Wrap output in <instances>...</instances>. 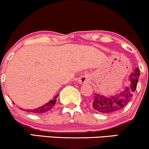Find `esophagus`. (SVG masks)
Here are the masks:
<instances>
[{
	"label": "esophagus",
	"mask_w": 149,
	"mask_h": 149,
	"mask_svg": "<svg viewBox=\"0 0 149 149\" xmlns=\"http://www.w3.org/2000/svg\"><path fill=\"white\" fill-rule=\"evenodd\" d=\"M89 80V78L87 76H81L80 78H79V82L80 83H87Z\"/></svg>",
	"instance_id": "1"
}]
</instances>
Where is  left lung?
Wrapping results in <instances>:
<instances>
[{
	"label": "left lung",
	"instance_id": "obj_1",
	"mask_svg": "<svg viewBox=\"0 0 149 149\" xmlns=\"http://www.w3.org/2000/svg\"><path fill=\"white\" fill-rule=\"evenodd\" d=\"M139 76V69L137 67L130 76V85L118 95L106 97L95 93L92 102V108L102 113H113L123 109L133 96V93L136 89Z\"/></svg>",
	"mask_w": 149,
	"mask_h": 149
}]
</instances>
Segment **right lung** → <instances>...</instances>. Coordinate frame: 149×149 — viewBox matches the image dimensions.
Returning a JSON list of instances; mask_svg holds the SVG:
<instances>
[{"label":"right lung","mask_w":149,"mask_h":149,"mask_svg":"<svg viewBox=\"0 0 149 149\" xmlns=\"http://www.w3.org/2000/svg\"><path fill=\"white\" fill-rule=\"evenodd\" d=\"M57 97L58 95L55 96L52 100L49 101V102H47V104H44V105L42 106V107H38L35 109H26V110L24 109V111L29 113H45L48 111L52 109L53 107L54 106V104H56Z\"/></svg>","instance_id":"right-lung-1"}]
</instances>
